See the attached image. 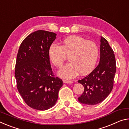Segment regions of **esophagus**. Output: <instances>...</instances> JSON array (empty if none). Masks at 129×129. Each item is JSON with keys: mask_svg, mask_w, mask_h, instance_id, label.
I'll use <instances>...</instances> for the list:
<instances>
[{"mask_svg": "<svg viewBox=\"0 0 129 129\" xmlns=\"http://www.w3.org/2000/svg\"><path fill=\"white\" fill-rule=\"evenodd\" d=\"M63 81H64V83H68V84H72L73 83L72 81L69 80H64Z\"/></svg>", "mask_w": 129, "mask_h": 129, "instance_id": "esophagus-1", "label": "esophagus"}]
</instances>
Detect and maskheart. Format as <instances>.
<instances>
[{
    "label": "heart",
    "instance_id": "obj_1",
    "mask_svg": "<svg viewBox=\"0 0 129 129\" xmlns=\"http://www.w3.org/2000/svg\"><path fill=\"white\" fill-rule=\"evenodd\" d=\"M49 56L52 64L58 68L64 65L67 57L70 63L58 72L60 77L72 79L80 72L90 73L95 67L99 57V48L95 42L87 41L79 36H71L63 41L61 46L53 43L49 49Z\"/></svg>",
    "mask_w": 129,
    "mask_h": 129
}]
</instances>
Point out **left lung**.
Masks as SVG:
<instances>
[{
  "label": "left lung",
  "instance_id": "left-lung-1",
  "mask_svg": "<svg viewBox=\"0 0 129 129\" xmlns=\"http://www.w3.org/2000/svg\"><path fill=\"white\" fill-rule=\"evenodd\" d=\"M101 59L95 69L78 82L84 88L79 101L88 105H95L103 101L114 86L116 61L114 51L105 38H101Z\"/></svg>",
  "mask_w": 129,
  "mask_h": 129
}]
</instances>
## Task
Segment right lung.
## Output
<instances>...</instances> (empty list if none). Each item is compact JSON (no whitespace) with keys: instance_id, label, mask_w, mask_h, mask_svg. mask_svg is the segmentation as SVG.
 <instances>
[{"instance_id":"1","label":"right lung","mask_w":129,"mask_h":129,"mask_svg":"<svg viewBox=\"0 0 129 129\" xmlns=\"http://www.w3.org/2000/svg\"><path fill=\"white\" fill-rule=\"evenodd\" d=\"M56 34L37 30L22 42L16 60L17 87L24 102L38 110H48L56 104L62 80L51 68L49 49Z\"/></svg>"}]
</instances>
